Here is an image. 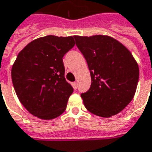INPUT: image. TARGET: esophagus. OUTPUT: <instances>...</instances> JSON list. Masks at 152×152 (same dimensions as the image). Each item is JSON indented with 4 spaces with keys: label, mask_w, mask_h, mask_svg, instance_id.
Listing matches in <instances>:
<instances>
[{
    "label": "esophagus",
    "mask_w": 152,
    "mask_h": 152,
    "mask_svg": "<svg viewBox=\"0 0 152 152\" xmlns=\"http://www.w3.org/2000/svg\"><path fill=\"white\" fill-rule=\"evenodd\" d=\"M72 86L75 90H76V89H77V82H73Z\"/></svg>",
    "instance_id": "obj_1"
}]
</instances>
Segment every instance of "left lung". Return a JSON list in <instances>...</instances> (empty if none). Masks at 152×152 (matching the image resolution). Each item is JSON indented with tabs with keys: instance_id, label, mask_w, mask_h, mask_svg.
Returning <instances> with one entry per match:
<instances>
[{
	"instance_id": "1",
	"label": "left lung",
	"mask_w": 152,
	"mask_h": 152,
	"mask_svg": "<svg viewBox=\"0 0 152 152\" xmlns=\"http://www.w3.org/2000/svg\"><path fill=\"white\" fill-rule=\"evenodd\" d=\"M74 38L91 71V87L80 94L84 105L103 118L118 113L133 99L138 83V65L133 56L109 36Z\"/></svg>"
}]
</instances>
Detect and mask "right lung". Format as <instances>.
<instances>
[{"label":"right lung","mask_w":152,"mask_h":152,"mask_svg":"<svg viewBox=\"0 0 152 152\" xmlns=\"http://www.w3.org/2000/svg\"><path fill=\"white\" fill-rule=\"evenodd\" d=\"M75 45L72 36L48 35L20 52L11 69L15 91L29 113L44 120L60 116L73 88L65 79L62 61Z\"/></svg>","instance_id":"right-lung-1"}]
</instances>
